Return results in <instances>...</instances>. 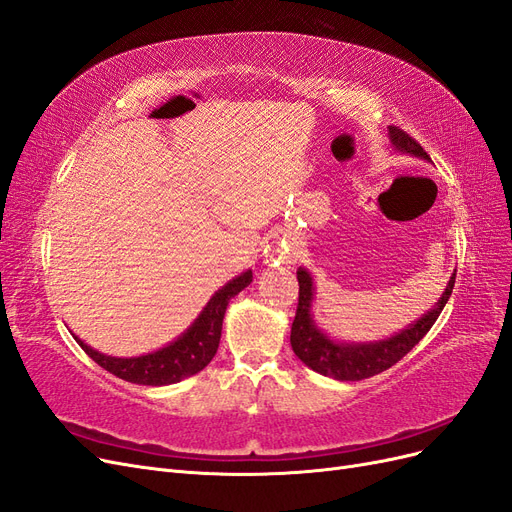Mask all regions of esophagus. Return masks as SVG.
I'll list each match as a JSON object with an SVG mask.
<instances>
[{
	"mask_svg": "<svg viewBox=\"0 0 512 512\" xmlns=\"http://www.w3.org/2000/svg\"><path fill=\"white\" fill-rule=\"evenodd\" d=\"M293 249L291 246H285V244H276L274 249H270V261H276V263H291L293 261Z\"/></svg>",
	"mask_w": 512,
	"mask_h": 512,
	"instance_id": "1",
	"label": "esophagus"
}]
</instances>
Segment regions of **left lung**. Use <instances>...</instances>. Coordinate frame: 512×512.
I'll return each instance as SVG.
<instances>
[{
    "mask_svg": "<svg viewBox=\"0 0 512 512\" xmlns=\"http://www.w3.org/2000/svg\"><path fill=\"white\" fill-rule=\"evenodd\" d=\"M389 140L398 153L419 157L423 161H432L423 148L404 134L398 127H387ZM298 283H300V302L298 312L291 325V346L293 353L302 359L310 370H315L323 376L334 378V381H361V378H370L374 374H381L389 370L393 364L412 351V346L419 344L421 338L430 332L436 319L440 317L442 308L447 306L451 291L455 285V272L451 274L447 289L442 291L440 300L421 315L417 321L402 327L383 340H370V342H353V340H336L327 336L323 329L317 325L315 315H312V304H315V278L306 270L298 268Z\"/></svg>",
    "mask_w": 512,
    "mask_h": 512,
    "instance_id": "8db88e82",
    "label": "left lung"
}]
</instances>
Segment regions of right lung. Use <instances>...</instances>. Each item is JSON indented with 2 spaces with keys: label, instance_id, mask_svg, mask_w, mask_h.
Returning a JSON list of instances; mask_svg holds the SVG:
<instances>
[{
  "label": "right lung",
  "instance_id": "right-lung-1",
  "mask_svg": "<svg viewBox=\"0 0 512 512\" xmlns=\"http://www.w3.org/2000/svg\"><path fill=\"white\" fill-rule=\"evenodd\" d=\"M251 283V270L234 276L219 291H214L208 304L202 308L200 315H197V319L183 334L153 353H144L136 357H112L95 351L93 346H89L78 336H74V340L82 346V351H85L97 366H102L104 370L123 378L127 383L148 387L180 383L183 378L197 374L210 364L214 353L219 349L223 317L229 300L236 298V295Z\"/></svg>",
  "mask_w": 512,
  "mask_h": 512
}]
</instances>
